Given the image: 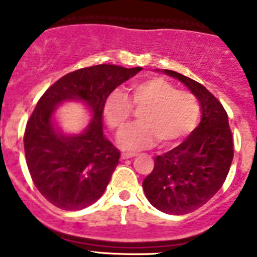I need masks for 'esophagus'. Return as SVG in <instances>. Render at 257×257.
I'll return each mask as SVG.
<instances>
[{
    "mask_svg": "<svg viewBox=\"0 0 257 257\" xmlns=\"http://www.w3.org/2000/svg\"><path fill=\"white\" fill-rule=\"evenodd\" d=\"M133 157H135L134 153H126V152H123V153L121 154L122 160H128V158H133Z\"/></svg>",
    "mask_w": 257,
    "mask_h": 257,
    "instance_id": "obj_1",
    "label": "esophagus"
}]
</instances>
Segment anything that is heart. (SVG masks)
Here are the masks:
<instances>
[{"mask_svg": "<svg viewBox=\"0 0 257 257\" xmlns=\"http://www.w3.org/2000/svg\"><path fill=\"white\" fill-rule=\"evenodd\" d=\"M131 99L136 106H145L140 123L131 124L118 134L117 143L126 151L153 147L158 140L163 147L178 144L196 127L199 103L188 91H178L166 79L148 78L131 86ZM133 114V104L121 90H114L104 104V118L113 130H121Z\"/></svg>", "mask_w": 257, "mask_h": 257, "instance_id": "1", "label": "heart"}]
</instances>
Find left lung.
Returning <instances> with one entry per match:
<instances>
[{
  "label": "left lung",
  "mask_w": 257,
  "mask_h": 257,
  "mask_svg": "<svg viewBox=\"0 0 257 257\" xmlns=\"http://www.w3.org/2000/svg\"><path fill=\"white\" fill-rule=\"evenodd\" d=\"M162 72L197 97L201 122L180 145L156 157L143 189L157 210L185 215L210 201L224 184L233 161V136L225 109L205 86L174 70Z\"/></svg>",
  "instance_id": "obj_1"
}]
</instances>
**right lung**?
Here are the masks:
<instances>
[{
  "mask_svg": "<svg viewBox=\"0 0 257 257\" xmlns=\"http://www.w3.org/2000/svg\"><path fill=\"white\" fill-rule=\"evenodd\" d=\"M143 68L100 64L65 74L46 90L29 118L24 152L36 188L61 210H82L103 196L119 151L103 134V110L115 87ZM69 101L82 102L92 119L79 134H67L53 113Z\"/></svg>",
  "mask_w": 257,
  "mask_h": 257,
  "instance_id": "1",
  "label": "right lung"
}]
</instances>
